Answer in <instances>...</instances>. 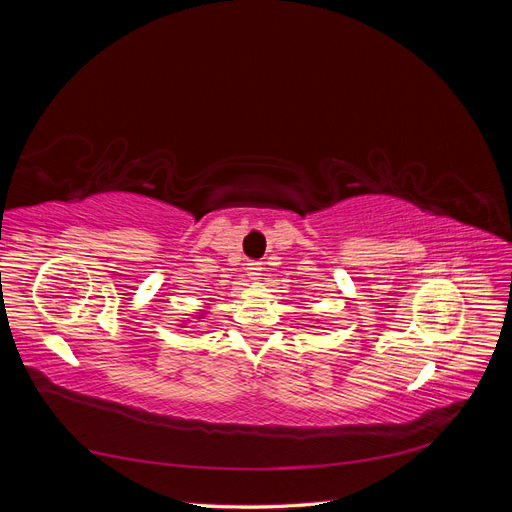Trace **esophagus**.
Returning a JSON list of instances; mask_svg holds the SVG:
<instances>
[{
    "mask_svg": "<svg viewBox=\"0 0 512 512\" xmlns=\"http://www.w3.org/2000/svg\"><path fill=\"white\" fill-rule=\"evenodd\" d=\"M245 265H247V275L258 277L262 273V262H258V260H247Z\"/></svg>",
    "mask_w": 512,
    "mask_h": 512,
    "instance_id": "34e87169",
    "label": "esophagus"
}]
</instances>
